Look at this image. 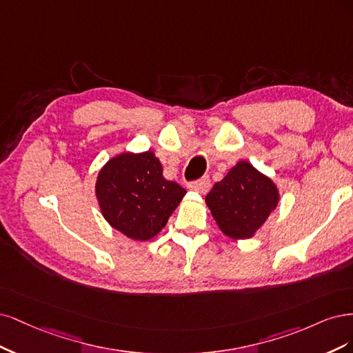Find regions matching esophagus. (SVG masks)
Masks as SVG:
<instances>
[{
	"label": "esophagus",
	"mask_w": 353,
	"mask_h": 353,
	"mask_svg": "<svg viewBox=\"0 0 353 353\" xmlns=\"http://www.w3.org/2000/svg\"><path fill=\"white\" fill-rule=\"evenodd\" d=\"M210 185H211L210 177L205 176V177H202V179H199V180L192 181V183H189V188H190L192 190L199 192V193H205V192H208Z\"/></svg>",
	"instance_id": "esophagus-1"
}]
</instances>
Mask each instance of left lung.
I'll return each mask as SVG.
<instances>
[{
  "label": "left lung",
  "mask_w": 353,
  "mask_h": 353,
  "mask_svg": "<svg viewBox=\"0 0 353 353\" xmlns=\"http://www.w3.org/2000/svg\"><path fill=\"white\" fill-rule=\"evenodd\" d=\"M279 189L248 161H239L205 196L220 230L234 241L249 239L279 203Z\"/></svg>",
  "instance_id": "8db88e82"
}]
</instances>
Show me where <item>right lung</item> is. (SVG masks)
<instances>
[{
    "mask_svg": "<svg viewBox=\"0 0 353 353\" xmlns=\"http://www.w3.org/2000/svg\"><path fill=\"white\" fill-rule=\"evenodd\" d=\"M97 199L104 219L133 241H150L161 232L186 190L163 176L152 151L123 152L99 170Z\"/></svg>",
    "mask_w": 353,
    "mask_h": 353,
    "instance_id": "1",
    "label": "right lung"
}]
</instances>
